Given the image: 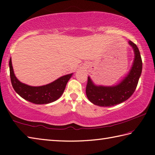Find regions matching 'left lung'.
Wrapping results in <instances>:
<instances>
[{
    "label": "left lung",
    "mask_w": 155,
    "mask_h": 155,
    "mask_svg": "<svg viewBox=\"0 0 155 155\" xmlns=\"http://www.w3.org/2000/svg\"><path fill=\"white\" fill-rule=\"evenodd\" d=\"M128 44L134 51V62L128 73L119 83L113 86L97 85L90 77H88L86 95L94 105L111 107L126 101L134 93L141 76L142 62L136 45L131 41H129Z\"/></svg>",
    "instance_id": "obj_1"
}]
</instances>
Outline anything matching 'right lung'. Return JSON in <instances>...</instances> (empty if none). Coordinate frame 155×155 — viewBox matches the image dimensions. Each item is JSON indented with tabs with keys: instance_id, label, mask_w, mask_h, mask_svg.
<instances>
[{
	"instance_id": "right-lung-1",
	"label": "right lung",
	"mask_w": 155,
	"mask_h": 155,
	"mask_svg": "<svg viewBox=\"0 0 155 155\" xmlns=\"http://www.w3.org/2000/svg\"><path fill=\"white\" fill-rule=\"evenodd\" d=\"M11 81L14 90L23 99L35 104H48L58 99L64 91L66 84L73 73L64 75L45 85L33 87L23 83L15 77L12 66L11 58L9 60Z\"/></svg>"
}]
</instances>
